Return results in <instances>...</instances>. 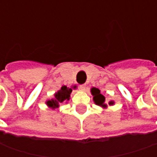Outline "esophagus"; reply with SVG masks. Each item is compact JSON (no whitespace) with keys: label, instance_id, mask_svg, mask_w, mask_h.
<instances>
[{"label":"esophagus","instance_id":"obj_1","mask_svg":"<svg viewBox=\"0 0 157 157\" xmlns=\"http://www.w3.org/2000/svg\"><path fill=\"white\" fill-rule=\"evenodd\" d=\"M80 89H81L82 91H84V90H86V85H85V84H83V85H80Z\"/></svg>","mask_w":157,"mask_h":157}]
</instances>
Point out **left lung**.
<instances>
[{
    "mask_svg": "<svg viewBox=\"0 0 157 157\" xmlns=\"http://www.w3.org/2000/svg\"><path fill=\"white\" fill-rule=\"evenodd\" d=\"M91 93L94 96V101L95 102V104L98 105H100L102 107H106L107 105L106 104H105V98L100 94V91L98 89V88L93 87L91 89ZM114 102L113 101H109V105H113Z\"/></svg>",
    "mask_w": 157,
    "mask_h": 157,
    "instance_id": "1",
    "label": "left lung"
}]
</instances>
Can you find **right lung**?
Masks as SVG:
<instances>
[{"mask_svg":"<svg viewBox=\"0 0 157 157\" xmlns=\"http://www.w3.org/2000/svg\"><path fill=\"white\" fill-rule=\"evenodd\" d=\"M73 88H76V86H73ZM71 92H72L71 88L63 86L59 91H57V93L54 94V99L47 100L46 104L52 109L57 108L60 103H63L64 101H68L70 100V95L71 94Z\"/></svg>","mask_w":157,"mask_h":157,"instance_id":"1","label":"right lung"}]
</instances>
